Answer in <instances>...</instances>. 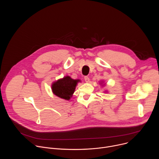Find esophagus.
Masks as SVG:
<instances>
[{"label":"esophagus","mask_w":159,"mask_h":159,"mask_svg":"<svg viewBox=\"0 0 159 159\" xmlns=\"http://www.w3.org/2000/svg\"><path fill=\"white\" fill-rule=\"evenodd\" d=\"M84 79H85V81L86 82H89V81H90L89 77H87V76L84 77Z\"/></svg>","instance_id":"34e87169"}]
</instances>
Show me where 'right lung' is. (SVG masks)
<instances>
[{
  "instance_id": "right-lung-1",
  "label": "right lung",
  "mask_w": 159,
  "mask_h": 159,
  "mask_svg": "<svg viewBox=\"0 0 159 159\" xmlns=\"http://www.w3.org/2000/svg\"><path fill=\"white\" fill-rule=\"evenodd\" d=\"M79 82H80L79 79L74 80L70 76H65L52 84L53 93L61 99L69 100L72 96Z\"/></svg>"
}]
</instances>
